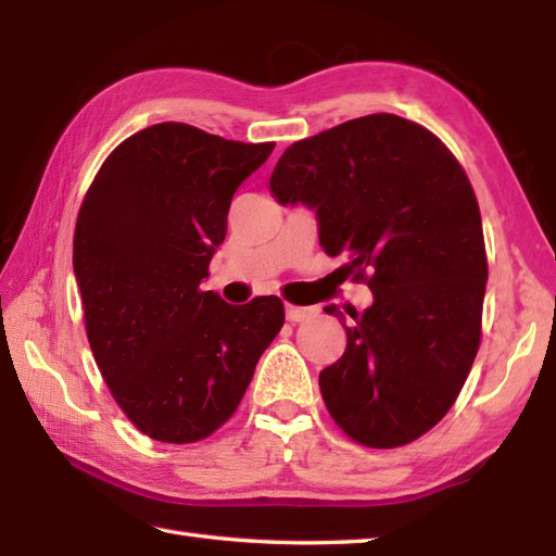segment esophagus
Returning a JSON list of instances; mask_svg holds the SVG:
<instances>
[{"instance_id": "34e87169", "label": "esophagus", "mask_w": 556, "mask_h": 556, "mask_svg": "<svg viewBox=\"0 0 556 556\" xmlns=\"http://www.w3.org/2000/svg\"><path fill=\"white\" fill-rule=\"evenodd\" d=\"M317 315V308H301V305H291L287 303V320L289 323H303L308 320V317Z\"/></svg>"}]
</instances>
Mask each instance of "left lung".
Wrapping results in <instances>:
<instances>
[{
	"instance_id": "obj_1",
	"label": "left lung",
	"mask_w": 556,
	"mask_h": 556,
	"mask_svg": "<svg viewBox=\"0 0 556 556\" xmlns=\"http://www.w3.org/2000/svg\"><path fill=\"white\" fill-rule=\"evenodd\" d=\"M281 205L317 217L327 255L370 271L372 305L351 311L346 351L320 372L337 425L365 446L418 440L452 408L480 346L488 257L466 172L440 138L370 114L287 148L269 176Z\"/></svg>"
}]
</instances>
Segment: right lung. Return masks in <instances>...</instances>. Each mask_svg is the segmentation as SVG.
I'll list each match as a JSON object with an SVG mask.
<instances>
[{"label":"right lung","mask_w":556,"mask_h":556,"mask_svg":"<svg viewBox=\"0 0 556 556\" xmlns=\"http://www.w3.org/2000/svg\"><path fill=\"white\" fill-rule=\"evenodd\" d=\"M275 143L155 124L104 160L83 200L74 275L112 396L157 442L205 440L241 404L285 325V303L229 305L203 291L231 198Z\"/></svg>","instance_id":"obj_1"}]
</instances>
